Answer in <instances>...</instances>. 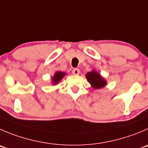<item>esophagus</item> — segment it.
<instances>
[{"mask_svg":"<svg viewBox=\"0 0 148 148\" xmlns=\"http://www.w3.org/2000/svg\"><path fill=\"white\" fill-rule=\"evenodd\" d=\"M79 73H80L79 69L74 68L73 70V74H74V75H79Z\"/></svg>","mask_w":148,"mask_h":148,"instance_id":"1","label":"esophagus"}]
</instances>
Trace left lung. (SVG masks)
<instances>
[{
    "instance_id": "obj_1",
    "label": "left lung",
    "mask_w": 148,
    "mask_h": 148,
    "mask_svg": "<svg viewBox=\"0 0 148 148\" xmlns=\"http://www.w3.org/2000/svg\"><path fill=\"white\" fill-rule=\"evenodd\" d=\"M86 78L94 88H100L106 85L105 80L100 76L99 73L94 70L87 73Z\"/></svg>"
}]
</instances>
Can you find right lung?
Masks as SVG:
<instances>
[{"label": "right lung", "mask_w": 148, "mask_h": 148, "mask_svg": "<svg viewBox=\"0 0 148 148\" xmlns=\"http://www.w3.org/2000/svg\"><path fill=\"white\" fill-rule=\"evenodd\" d=\"M64 75H65V73H62V72H57V73H55L54 76L53 77V83H54V84H56L58 82H60V80L64 76Z\"/></svg>", "instance_id": "1"}]
</instances>
